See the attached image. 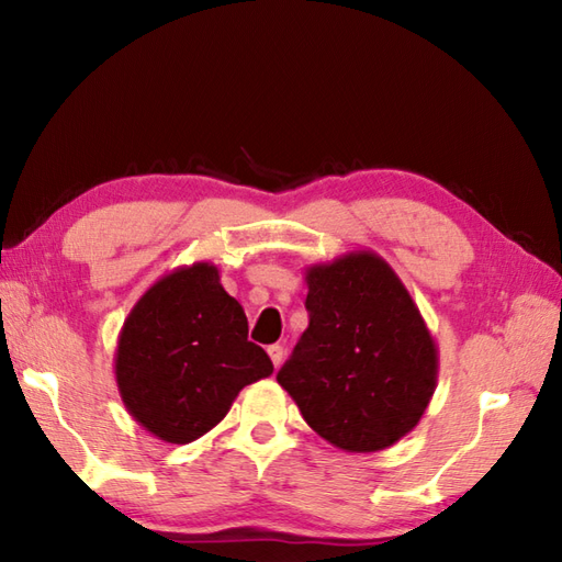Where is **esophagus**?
Returning a JSON list of instances; mask_svg holds the SVG:
<instances>
[{
	"mask_svg": "<svg viewBox=\"0 0 562 562\" xmlns=\"http://www.w3.org/2000/svg\"><path fill=\"white\" fill-rule=\"evenodd\" d=\"M268 355H270V360H272V364H274V369H278L280 364H282V357H284V350H282V345H270L268 348Z\"/></svg>",
	"mask_w": 562,
	"mask_h": 562,
	"instance_id": "esophagus-1",
	"label": "esophagus"
}]
</instances>
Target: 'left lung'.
Segmentation results:
<instances>
[{
  "instance_id": "left-lung-1",
  "label": "left lung",
  "mask_w": 562,
  "mask_h": 562,
  "mask_svg": "<svg viewBox=\"0 0 562 562\" xmlns=\"http://www.w3.org/2000/svg\"><path fill=\"white\" fill-rule=\"evenodd\" d=\"M308 328L278 372L306 425L352 453L396 445L437 389L439 352L420 308L374 250L304 270Z\"/></svg>"
}]
</instances>
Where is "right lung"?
Wrapping results in <instances>:
<instances>
[{"label": "right lung", "mask_w": 562, "mask_h": 562, "mask_svg": "<svg viewBox=\"0 0 562 562\" xmlns=\"http://www.w3.org/2000/svg\"><path fill=\"white\" fill-rule=\"evenodd\" d=\"M270 374V357L248 340L244 306L205 260L154 282L117 336L115 381L125 408L169 445L210 432L238 391Z\"/></svg>", "instance_id": "obj_1"}]
</instances>
